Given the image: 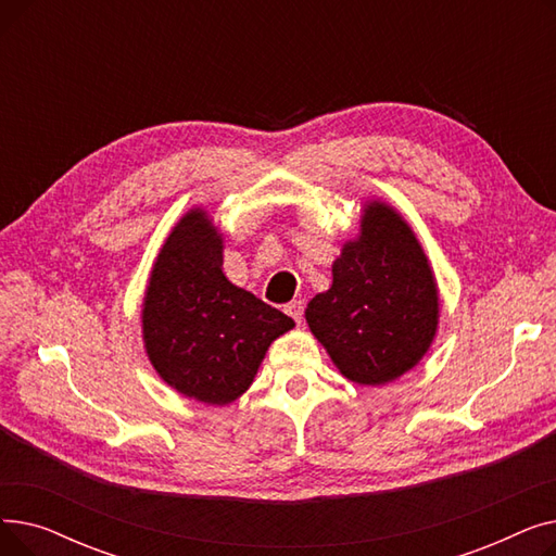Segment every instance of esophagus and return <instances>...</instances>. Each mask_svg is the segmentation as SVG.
Returning <instances> with one entry per match:
<instances>
[{
  "mask_svg": "<svg viewBox=\"0 0 556 556\" xmlns=\"http://www.w3.org/2000/svg\"><path fill=\"white\" fill-rule=\"evenodd\" d=\"M286 313L295 319L298 325H302V319H304V302L302 300H295V302H290L288 306H286Z\"/></svg>",
  "mask_w": 556,
  "mask_h": 556,
  "instance_id": "esophagus-1",
  "label": "esophagus"
}]
</instances>
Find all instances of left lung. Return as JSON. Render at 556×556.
Here are the masks:
<instances>
[{
  "label": "left lung",
  "instance_id": "obj_1",
  "mask_svg": "<svg viewBox=\"0 0 556 556\" xmlns=\"http://www.w3.org/2000/svg\"><path fill=\"white\" fill-rule=\"evenodd\" d=\"M437 317V286L413 229L388 204H367L331 288L308 302L313 336L349 381L381 386L421 361Z\"/></svg>",
  "mask_w": 556,
  "mask_h": 556
}]
</instances>
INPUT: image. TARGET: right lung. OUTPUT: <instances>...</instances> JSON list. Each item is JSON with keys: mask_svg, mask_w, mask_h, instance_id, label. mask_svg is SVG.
Returning <instances> with one entry per match:
<instances>
[{"mask_svg": "<svg viewBox=\"0 0 556 556\" xmlns=\"http://www.w3.org/2000/svg\"><path fill=\"white\" fill-rule=\"evenodd\" d=\"M220 233L204 212L166 239L146 290L143 342L164 381L202 403L239 399L293 319L223 275Z\"/></svg>", "mask_w": 556, "mask_h": 556, "instance_id": "add662e5", "label": "right lung"}]
</instances>
